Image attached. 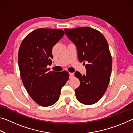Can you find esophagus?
<instances>
[{
    "instance_id": "esophagus-1",
    "label": "esophagus",
    "mask_w": 133,
    "mask_h": 133,
    "mask_svg": "<svg viewBox=\"0 0 133 133\" xmlns=\"http://www.w3.org/2000/svg\"><path fill=\"white\" fill-rule=\"evenodd\" d=\"M74 76H75V75H74V73H69V77L70 78H73L74 77Z\"/></svg>"
}]
</instances>
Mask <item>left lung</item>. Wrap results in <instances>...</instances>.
<instances>
[{"label": "left lung", "instance_id": "8db88e82", "mask_svg": "<svg viewBox=\"0 0 133 133\" xmlns=\"http://www.w3.org/2000/svg\"><path fill=\"white\" fill-rule=\"evenodd\" d=\"M64 31L76 45L80 62L88 63L86 75L75 73L80 82L76 97L83 104H93L104 95L109 84L112 58L107 42L102 33L89 27L65 29Z\"/></svg>", "mask_w": 133, "mask_h": 133}]
</instances>
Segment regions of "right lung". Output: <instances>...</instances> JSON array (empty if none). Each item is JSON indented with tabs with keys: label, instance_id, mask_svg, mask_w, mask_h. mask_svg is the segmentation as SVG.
<instances>
[{
	"label": "right lung",
	"instance_id": "right-lung-1",
	"mask_svg": "<svg viewBox=\"0 0 133 133\" xmlns=\"http://www.w3.org/2000/svg\"><path fill=\"white\" fill-rule=\"evenodd\" d=\"M64 35L60 29H37L27 35L20 46L18 63L22 82L31 98L41 106L55 104L69 79L68 71L47 68L53 58V46Z\"/></svg>",
	"mask_w": 133,
	"mask_h": 133
}]
</instances>
